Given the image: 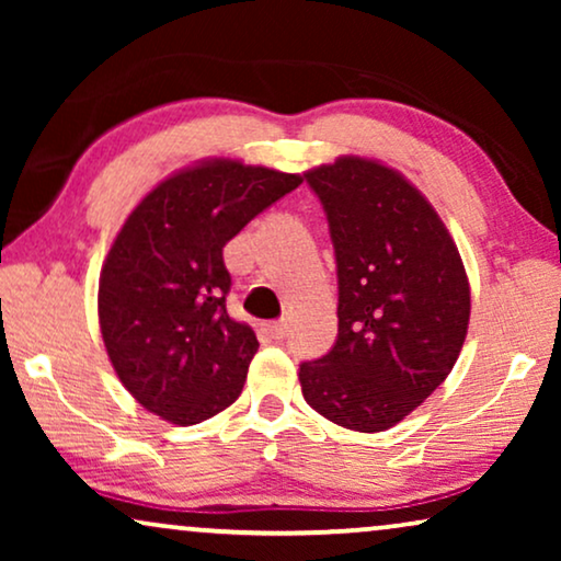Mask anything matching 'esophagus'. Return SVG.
<instances>
[{"label":"esophagus","mask_w":561,"mask_h":561,"mask_svg":"<svg viewBox=\"0 0 561 561\" xmlns=\"http://www.w3.org/2000/svg\"><path fill=\"white\" fill-rule=\"evenodd\" d=\"M267 332H271L273 340H283V336H288V332H290V321H286V319L273 321V324H267Z\"/></svg>","instance_id":"obj_1"}]
</instances>
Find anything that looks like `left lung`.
Masks as SVG:
<instances>
[{"mask_svg": "<svg viewBox=\"0 0 561 561\" xmlns=\"http://www.w3.org/2000/svg\"><path fill=\"white\" fill-rule=\"evenodd\" d=\"M334 244L340 332L301 363L306 403L355 432H382L455 367L470 321L462 257L432 204L393 168L340 158L304 173Z\"/></svg>", "mask_w": 561, "mask_h": 561, "instance_id": "1", "label": "left lung"}]
</instances>
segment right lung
Masks as SVG:
<instances>
[{
    "instance_id": "right-lung-1",
    "label": "right lung",
    "mask_w": 561,
    "mask_h": 561,
    "mask_svg": "<svg viewBox=\"0 0 561 561\" xmlns=\"http://www.w3.org/2000/svg\"><path fill=\"white\" fill-rule=\"evenodd\" d=\"M301 175L209 160L165 179L119 229L99 278V327L122 386L179 426L242 393L257 336L227 313L221 250Z\"/></svg>"
}]
</instances>
